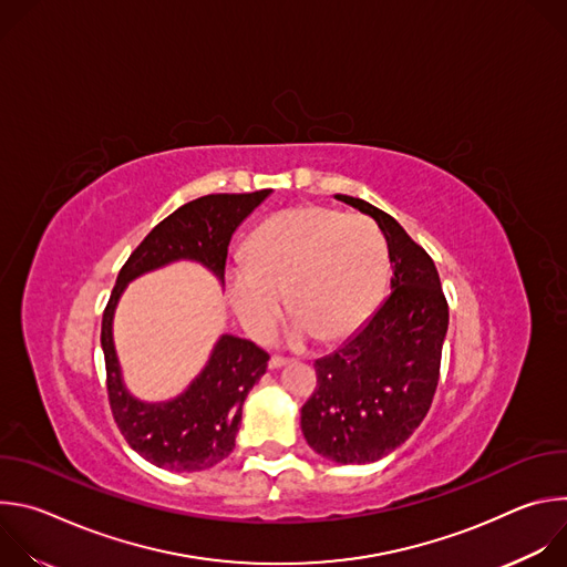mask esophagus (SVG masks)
<instances>
[{
    "label": "esophagus",
    "instance_id": "1",
    "mask_svg": "<svg viewBox=\"0 0 567 567\" xmlns=\"http://www.w3.org/2000/svg\"><path fill=\"white\" fill-rule=\"evenodd\" d=\"M287 363H289V359L278 357V354H274V357L269 359V368H282V365H287Z\"/></svg>",
    "mask_w": 567,
    "mask_h": 567
}]
</instances>
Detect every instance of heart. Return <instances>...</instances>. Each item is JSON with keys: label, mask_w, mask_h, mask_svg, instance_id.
Here are the masks:
<instances>
[{"label": "heart", "mask_w": 567, "mask_h": 567, "mask_svg": "<svg viewBox=\"0 0 567 567\" xmlns=\"http://www.w3.org/2000/svg\"><path fill=\"white\" fill-rule=\"evenodd\" d=\"M390 271L379 226L363 215L298 206L267 219L251 237L247 258L226 269V291L249 334L267 339L285 307L291 343H326L357 332L377 309Z\"/></svg>", "instance_id": "b5f03b06"}]
</instances>
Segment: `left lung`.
Wrapping results in <instances>:
<instances>
[{
	"label": "left lung",
	"instance_id": "1",
	"mask_svg": "<svg viewBox=\"0 0 567 567\" xmlns=\"http://www.w3.org/2000/svg\"><path fill=\"white\" fill-rule=\"evenodd\" d=\"M370 215L392 265L390 296L337 352L316 359V390L300 411L307 444L339 464H368L406 442L440 381L449 305L431 256L377 206L334 195Z\"/></svg>",
	"mask_w": 567,
	"mask_h": 567
}]
</instances>
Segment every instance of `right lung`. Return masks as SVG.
Returning <instances> with one entry per match:
<instances>
[{
    "label": "right lung",
    "instance_id": "add662e5",
    "mask_svg": "<svg viewBox=\"0 0 567 567\" xmlns=\"http://www.w3.org/2000/svg\"><path fill=\"white\" fill-rule=\"evenodd\" d=\"M271 190L245 195H206L184 204L156 224L123 265L103 311L101 346L114 422L127 444L147 462L168 471H204L235 449L241 406L267 372L269 354L256 343L221 334L208 363L193 383L171 401H141L123 383L112 322L118 298L134 278L177 260L204 265L221 285L228 241Z\"/></svg>",
    "mask_w": 567,
    "mask_h": 567
}]
</instances>
